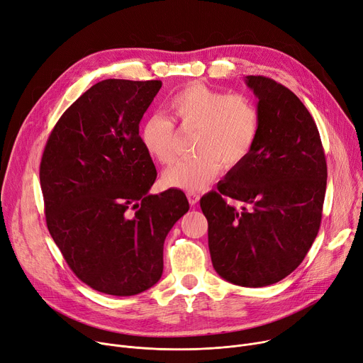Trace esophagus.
Returning <instances> with one entry per match:
<instances>
[{
  "label": "esophagus",
  "instance_id": "1",
  "mask_svg": "<svg viewBox=\"0 0 363 363\" xmlns=\"http://www.w3.org/2000/svg\"><path fill=\"white\" fill-rule=\"evenodd\" d=\"M186 196H187V201L190 205H196L199 201V195L196 194V191H187Z\"/></svg>",
  "mask_w": 363,
  "mask_h": 363
}]
</instances>
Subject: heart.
Returning a JSON list of instances; mask_svg holds the SVG:
<instances>
[{"label":"heart","instance_id":"1","mask_svg":"<svg viewBox=\"0 0 363 363\" xmlns=\"http://www.w3.org/2000/svg\"><path fill=\"white\" fill-rule=\"evenodd\" d=\"M167 108L183 127H196V154L168 167L162 182L168 187L201 190L220 172L240 164L258 139L261 114L246 94H225L202 82H191L167 102ZM145 151L160 164L174 158V123L162 114L149 116L139 130Z\"/></svg>","mask_w":363,"mask_h":363}]
</instances>
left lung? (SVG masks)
<instances>
[{
  "instance_id": "obj_1",
  "label": "left lung",
  "mask_w": 363,
  "mask_h": 363,
  "mask_svg": "<svg viewBox=\"0 0 363 363\" xmlns=\"http://www.w3.org/2000/svg\"><path fill=\"white\" fill-rule=\"evenodd\" d=\"M261 125L249 155L201 199L214 269L242 287H264L293 272L323 218L327 161L318 127L281 83L246 76ZM225 197L244 202L236 210Z\"/></svg>"
}]
</instances>
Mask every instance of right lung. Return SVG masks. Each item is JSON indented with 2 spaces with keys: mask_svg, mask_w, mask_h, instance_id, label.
Instances as JSON below:
<instances>
[{
  "mask_svg": "<svg viewBox=\"0 0 363 363\" xmlns=\"http://www.w3.org/2000/svg\"><path fill=\"white\" fill-rule=\"evenodd\" d=\"M161 86L98 82L60 117L40 160L51 238L77 279L105 294L157 284L167 234L189 211L182 190L147 194L157 169L139 123Z\"/></svg>",
  "mask_w": 363,
  "mask_h": 363,
  "instance_id": "1",
  "label": "right lung"
}]
</instances>
